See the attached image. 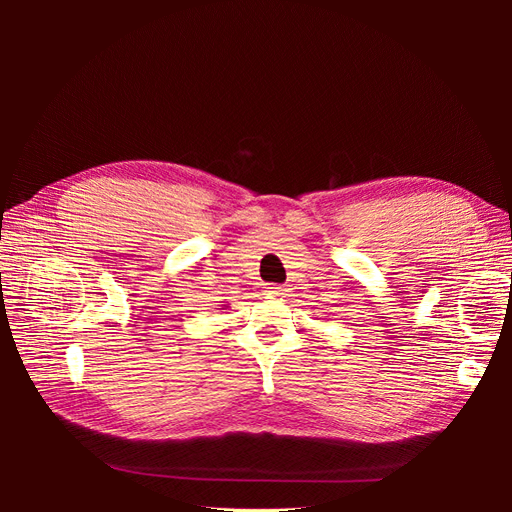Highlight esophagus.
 I'll list each match as a JSON object with an SVG mask.
<instances>
[{"instance_id": "1", "label": "esophagus", "mask_w": 512, "mask_h": 512, "mask_svg": "<svg viewBox=\"0 0 512 512\" xmlns=\"http://www.w3.org/2000/svg\"><path fill=\"white\" fill-rule=\"evenodd\" d=\"M286 290L280 286V284H269L267 286V294H273V297H282Z\"/></svg>"}]
</instances>
